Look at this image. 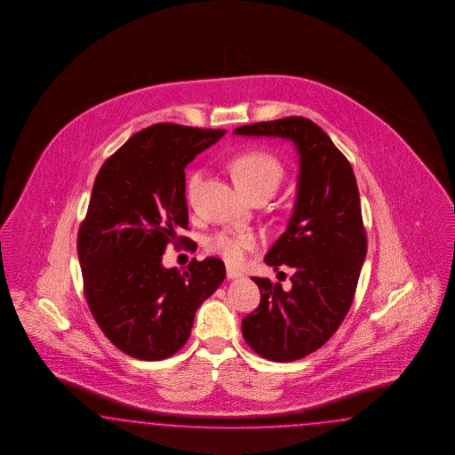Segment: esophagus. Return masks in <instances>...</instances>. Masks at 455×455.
<instances>
[{
	"label": "esophagus",
	"instance_id": "esophagus-1",
	"mask_svg": "<svg viewBox=\"0 0 455 455\" xmlns=\"http://www.w3.org/2000/svg\"><path fill=\"white\" fill-rule=\"evenodd\" d=\"M227 276H228L230 280H235V278H242L243 274H242V272H238V270H235L232 267H228V268H227Z\"/></svg>",
	"mask_w": 455,
	"mask_h": 455
}]
</instances>
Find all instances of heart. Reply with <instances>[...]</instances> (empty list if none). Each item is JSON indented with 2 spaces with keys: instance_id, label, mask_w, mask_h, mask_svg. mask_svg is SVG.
I'll list each match as a JSON object with an SVG mask.
<instances>
[{
  "instance_id": "1",
  "label": "heart",
  "mask_w": 455,
  "mask_h": 455,
  "mask_svg": "<svg viewBox=\"0 0 455 455\" xmlns=\"http://www.w3.org/2000/svg\"><path fill=\"white\" fill-rule=\"evenodd\" d=\"M232 173L240 192L268 190L275 193L283 180L285 170L275 155L263 152V150H251V152L242 153L240 156L235 158L232 164ZM198 183H200V172H195L188 180V187H187L188 195L195 192ZM255 245H257V236L250 232H238V234L219 232L210 236L207 242L208 250L220 255L221 259L230 265L243 262L248 250H253Z\"/></svg>"
}]
</instances>
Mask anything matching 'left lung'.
Segmentation results:
<instances>
[{"label":"left lung","mask_w":455,"mask_h":455,"mask_svg":"<svg viewBox=\"0 0 455 455\" xmlns=\"http://www.w3.org/2000/svg\"><path fill=\"white\" fill-rule=\"evenodd\" d=\"M234 133L285 138L300 156L293 213L265 255L275 272L289 267L291 289L253 276L262 299L242 320L243 339L259 355L274 362L299 360L331 339L354 302L367 255L357 180L329 135L308 118L245 124Z\"/></svg>","instance_id":"obj_1"}]
</instances>
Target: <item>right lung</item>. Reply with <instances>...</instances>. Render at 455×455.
Masks as SVG:
<instances>
[{"label":"right lung","instance_id":"obj_1","mask_svg":"<svg viewBox=\"0 0 455 455\" xmlns=\"http://www.w3.org/2000/svg\"><path fill=\"white\" fill-rule=\"evenodd\" d=\"M225 130L158 124L135 133L98 172L78 232L83 290L111 344L130 357L162 360L187 344L195 312L225 280L220 259L165 268L166 245L193 243L185 166Z\"/></svg>","mask_w":455,"mask_h":455}]
</instances>
